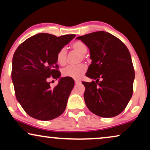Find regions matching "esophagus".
<instances>
[{
    "mask_svg": "<svg viewBox=\"0 0 150 150\" xmlns=\"http://www.w3.org/2000/svg\"><path fill=\"white\" fill-rule=\"evenodd\" d=\"M75 84L76 85H80V84H81V81H78V80H75Z\"/></svg>",
    "mask_w": 150,
    "mask_h": 150,
    "instance_id": "34e87169",
    "label": "esophagus"
}]
</instances>
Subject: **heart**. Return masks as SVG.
I'll list each match as a JSON object with an SVG mask.
<instances>
[{"instance_id": "obj_1", "label": "heart", "mask_w": 150, "mask_h": 150, "mask_svg": "<svg viewBox=\"0 0 150 150\" xmlns=\"http://www.w3.org/2000/svg\"><path fill=\"white\" fill-rule=\"evenodd\" d=\"M71 48L81 54L82 58L85 59V54L87 51V47L85 43L81 41H76L71 44ZM67 51L65 48H63L57 53V60L61 65H64L66 63ZM87 71V67L85 64H79L77 65H70L65 67L63 69L62 74L64 76L70 77L74 79H79L82 75Z\"/></svg>"}]
</instances>
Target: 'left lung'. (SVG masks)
<instances>
[{
  "mask_svg": "<svg viewBox=\"0 0 150 150\" xmlns=\"http://www.w3.org/2000/svg\"><path fill=\"white\" fill-rule=\"evenodd\" d=\"M76 39L85 43L90 51L92 61L86 76L96 80L83 82L86 105L102 117L118 115L126 108L133 92L134 69L128 49L117 38L105 31Z\"/></svg>",
  "mask_w": 150,
  "mask_h": 150,
  "instance_id": "8db88e82",
  "label": "left lung"
}]
</instances>
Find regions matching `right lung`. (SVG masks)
<instances>
[{
    "mask_svg": "<svg viewBox=\"0 0 150 150\" xmlns=\"http://www.w3.org/2000/svg\"><path fill=\"white\" fill-rule=\"evenodd\" d=\"M75 36L39 33L16 49L12 60L11 79L16 99L32 117L48 121L64 112L74 81L70 77L60 78L57 55ZM59 77L58 85L51 88L49 80Z\"/></svg>",
    "mask_w": 150,
    "mask_h": 150,
    "instance_id": "obj_1",
    "label": "right lung"
}]
</instances>
